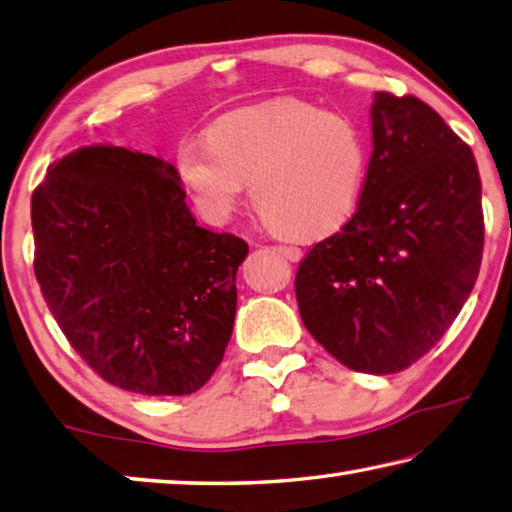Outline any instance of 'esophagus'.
I'll return each mask as SVG.
<instances>
[{
    "mask_svg": "<svg viewBox=\"0 0 512 512\" xmlns=\"http://www.w3.org/2000/svg\"><path fill=\"white\" fill-rule=\"evenodd\" d=\"M274 251H276V254H279V256H283V258H288V261H299V258H301V249L299 247H288V245H276V247H272Z\"/></svg>",
    "mask_w": 512,
    "mask_h": 512,
    "instance_id": "esophagus-1",
    "label": "esophagus"
}]
</instances>
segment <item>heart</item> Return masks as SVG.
<instances>
[{"mask_svg": "<svg viewBox=\"0 0 512 512\" xmlns=\"http://www.w3.org/2000/svg\"><path fill=\"white\" fill-rule=\"evenodd\" d=\"M175 166L206 220H231L249 186L251 202L274 229L319 238L355 213L369 148L348 116L281 98L222 116L206 139H184Z\"/></svg>", "mask_w": 512, "mask_h": 512, "instance_id": "b5f03b06", "label": "heart"}]
</instances>
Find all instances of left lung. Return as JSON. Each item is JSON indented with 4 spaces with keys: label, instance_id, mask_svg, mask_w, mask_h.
Returning <instances> with one entry per match:
<instances>
[{
    "label": "left lung",
    "instance_id": "left-lung-1",
    "mask_svg": "<svg viewBox=\"0 0 512 512\" xmlns=\"http://www.w3.org/2000/svg\"><path fill=\"white\" fill-rule=\"evenodd\" d=\"M373 152L351 220L299 263L303 326L360 373L405 371L468 301L483 254L470 146L416 96L375 92Z\"/></svg>",
    "mask_w": 512,
    "mask_h": 512
}]
</instances>
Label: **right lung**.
Wrapping results in <instances>:
<instances>
[{
    "instance_id": "add662e5",
    "label": "right lung",
    "mask_w": 512,
    "mask_h": 512,
    "mask_svg": "<svg viewBox=\"0 0 512 512\" xmlns=\"http://www.w3.org/2000/svg\"><path fill=\"white\" fill-rule=\"evenodd\" d=\"M33 270L53 319L105 382L188 396L224 357L247 242L197 227L177 170L85 146L31 197Z\"/></svg>"
}]
</instances>
